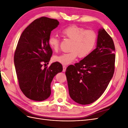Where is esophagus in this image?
Returning <instances> with one entry per match:
<instances>
[{"label": "esophagus", "instance_id": "obj_1", "mask_svg": "<svg viewBox=\"0 0 128 128\" xmlns=\"http://www.w3.org/2000/svg\"><path fill=\"white\" fill-rule=\"evenodd\" d=\"M67 67L66 66H63V72H65L66 70Z\"/></svg>", "mask_w": 128, "mask_h": 128}]
</instances>
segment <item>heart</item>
Segmentation results:
<instances>
[{"label": "heart", "instance_id": "1", "mask_svg": "<svg viewBox=\"0 0 128 128\" xmlns=\"http://www.w3.org/2000/svg\"><path fill=\"white\" fill-rule=\"evenodd\" d=\"M61 34L72 40L69 48L70 51L54 56V60L64 65L72 62L78 56L80 58L88 56L94 50L97 40V35L94 30H86L76 25L64 29ZM48 43L53 51H57L59 48L60 40L53 34L49 36Z\"/></svg>", "mask_w": 128, "mask_h": 128}]
</instances>
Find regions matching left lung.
<instances>
[{"label":"left lung","mask_w":128,"mask_h":128,"mask_svg":"<svg viewBox=\"0 0 128 128\" xmlns=\"http://www.w3.org/2000/svg\"><path fill=\"white\" fill-rule=\"evenodd\" d=\"M115 46L104 28L98 30L96 48L66 71L69 95L76 102L88 104L103 94L113 76Z\"/></svg>","instance_id":"8db88e82"}]
</instances>
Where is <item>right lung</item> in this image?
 I'll list each match as a JSON object with an SVG mask.
<instances>
[{"mask_svg":"<svg viewBox=\"0 0 128 128\" xmlns=\"http://www.w3.org/2000/svg\"><path fill=\"white\" fill-rule=\"evenodd\" d=\"M59 24L57 20L46 17L34 20L22 33L15 50L14 62L19 86L27 98L34 101L49 97L53 77L62 71L58 62L42 68L52 55L48 40Z\"/></svg>","mask_w":128,"mask_h":128,"instance_id":"right-lung-1","label":"right lung"}]
</instances>
